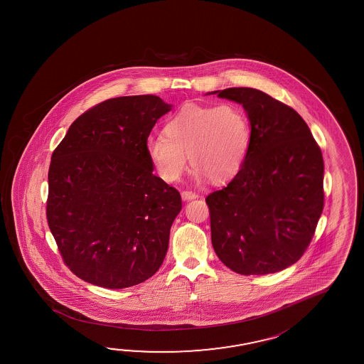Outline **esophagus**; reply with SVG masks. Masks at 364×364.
Returning a JSON list of instances; mask_svg holds the SVG:
<instances>
[{
	"instance_id": "esophagus-1",
	"label": "esophagus",
	"mask_w": 364,
	"mask_h": 364,
	"mask_svg": "<svg viewBox=\"0 0 364 364\" xmlns=\"http://www.w3.org/2000/svg\"><path fill=\"white\" fill-rule=\"evenodd\" d=\"M197 197H198V196L194 192L184 191V192L181 193V198H183V200H192V199H196Z\"/></svg>"
}]
</instances>
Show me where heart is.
Wrapping results in <instances>:
<instances>
[{
	"mask_svg": "<svg viewBox=\"0 0 364 364\" xmlns=\"http://www.w3.org/2000/svg\"><path fill=\"white\" fill-rule=\"evenodd\" d=\"M165 136L148 137L146 153L167 183L181 178L186 154L197 183L232 178L245 164L251 130L247 114L234 103L188 104L166 122Z\"/></svg>",
	"mask_w": 364,
	"mask_h": 364,
	"instance_id": "b5f03b06",
	"label": "heart"
}]
</instances>
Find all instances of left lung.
Returning <instances> with one entry per match:
<instances>
[{
  "label": "left lung",
  "instance_id": "8db88e82",
  "mask_svg": "<svg viewBox=\"0 0 364 364\" xmlns=\"http://www.w3.org/2000/svg\"><path fill=\"white\" fill-rule=\"evenodd\" d=\"M208 94L240 104L251 129L240 171L206 198L213 250L238 274L281 272L300 260L322 215V151L301 116L260 90Z\"/></svg>",
  "mask_w": 364,
  "mask_h": 364
}]
</instances>
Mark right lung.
Instances as JSON below:
<instances>
[{
  "label": "right lung",
  "mask_w": 364,
  "mask_h": 364,
  "mask_svg": "<svg viewBox=\"0 0 364 364\" xmlns=\"http://www.w3.org/2000/svg\"><path fill=\"white\" fill-rule=\"evenodd\" d=\"M156 95L105 100L78 117L48 168V228L85 282L126 288L161 268L180 193L153 173L146 140L171 110Z\"/></svg>",
  "instance_id": "add662e5"
}]
</instances>
